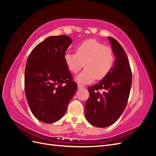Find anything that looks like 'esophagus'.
Listing matches in <instances>:
<instances>
[{"label":"esophagus","instance_id":"34e87169","mask_svg":"<svg viewBox=\"0 0 156 156\" xmlns=\"http://www.w3.org/2000/svg\"><path fill=\"white\" fill-rule=\"evenodd\" d=\"M83 88H84V87L83 85H81V84H78V89L79 90H81Z\"/></svg>","mask_w":156,"mask_h":156}]
</instances>
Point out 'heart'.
Masks as SVG:
<instances>
[{"mask_svg":"<svg viewBox=\"0 0 156 156\" xmlns=\"http://www.w3.org/2000/svg\"><path fill=\"white\" fill-rule=\"evenodd\" d=\"M64 60L68 69L74 73H77L84 64L85 68L75 80L79 83L87 84L96 78L102 79L108 73L114 62V53L111 47L90 39L79 45L77 53H66Z\"/></svg>","mask_w":156,"mask_h":156,"instance_id":"heart-1","label":"heart"}]
</instances>
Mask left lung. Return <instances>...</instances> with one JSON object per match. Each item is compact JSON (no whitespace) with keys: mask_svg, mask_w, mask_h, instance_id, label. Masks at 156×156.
Segmentation results:
<instances>
[{"mask_svg":"<svg viewBox=\"0 0 156 156\" xmlns=\"http://www.w3.org/2000/svg\"><path fill=\"white\" fill-rule=\"evenodd\" d=\"M115 61L110 72L98 84L88 87L85 116L90 124L105 127L113 124L124 112L128 100L132 73L123 48L115 38L108 37ZM99 89H103V93Z\"/></svg>","mask_w":156,"mask_h":156,"instance_id":"1","label":"left lung"}]
</instances>
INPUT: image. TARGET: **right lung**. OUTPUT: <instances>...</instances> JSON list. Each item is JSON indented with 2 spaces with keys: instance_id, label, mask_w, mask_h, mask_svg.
Wrapping results in <instances>:
<instances>
[{
  "instance_id": "1",
  "label": "right lung",
  "mask_w": 156,
  "mask_h": 156,
  "mask_svg": "<svg viewBox=\"0 0 156 156\" xmlns=\"http://www.w3.org/2000/svg\"><path fill=\"white\" fill-rule=\"evenodd\" d=\"M72 42L66 35L49 36L35 47L27 61V100L32 114L45 123L62 119L77 90L64 60Z\"/></svg>"
}]
</instances>
